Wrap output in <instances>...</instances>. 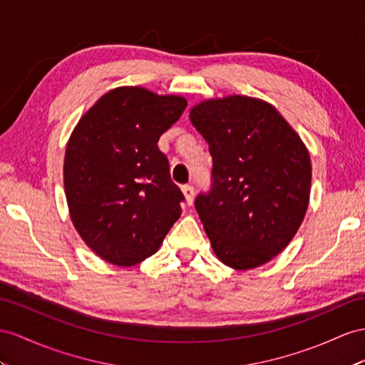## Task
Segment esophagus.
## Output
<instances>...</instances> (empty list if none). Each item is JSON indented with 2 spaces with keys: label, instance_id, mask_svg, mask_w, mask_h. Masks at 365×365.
Masks as SVG:
<instances>
[{
  "label": "esophagus",
  "instance_id": "obj_1",
  "mask_svg": "<svg viewBox=\"0 0 365 365\" xmlns=\"http://www.w3.org/2000/svg\"><path fill=\"white\" fill-rule=\"evenodd\" d=\"M182 192L185 195V202L186 205H191L194 200V188L191 185H183L182 186Z\"/></svg>",
  "mask_w": 365,
  "mask_h": 365
}]
</instances>
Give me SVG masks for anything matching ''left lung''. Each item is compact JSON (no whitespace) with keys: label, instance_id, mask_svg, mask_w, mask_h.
<instances>
[{"label":"left lung","instance_id":"left-lung-1","mask_svg":"<svg viewBox=\"0 0 365 365\" xmlns=\"http://www.w3.org/2000/svg\"><path fill=\"white\" fill-rule=\"evenodd\" d=\"M190 120L212 157L211 190L195 197L212 251L240 272L269 262L305 217L308 149L279 110L259 98L205 100Z\"/></svg>","mask_w":365,"mask_h":365}]
</instances>
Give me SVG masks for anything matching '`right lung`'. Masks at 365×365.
Returning a JSON list of instances; mask_svg holds the SVG:
<instances>
[{"instance_id": "right-lung-1", "label": "right lung", "mask_w": 365, "mask_h": 365, "mask_svg": "<svg viewBox=\"0 0 365 365\" xmlns=\"http://www.w3.org/2000/svg\"><path fill=\"white\" fill-rule=\"evenodd\" d=\"M186 108L138 86L97 100L72 130L64 192L73 227L106 262L133 267L160 248L185 200L157 142Z\"/></svg>"}]
</instances>
